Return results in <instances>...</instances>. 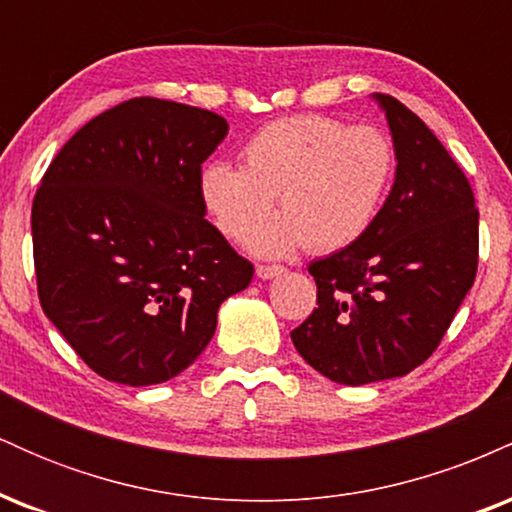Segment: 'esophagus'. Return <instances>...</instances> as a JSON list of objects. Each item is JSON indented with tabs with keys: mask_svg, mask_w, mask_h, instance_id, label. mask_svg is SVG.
I'll use <instances>...</instances> for the list:
<instances>
[{
	"mask_svg": "<svg viewBox=\"0 0 512 512\" xmlns=\"http://www.w3.org/2000/svg\"><path fill=\"white\" fill-rule=\"evenodd\" d=\"M255 272H257V276H260V279H274V276L284 274L286 269L279 267V264H257Z\"/></svg>",
	"mask_w": 512,
	"mask_h": 512,
	"instance_id": "esophagus-1",
	"label": "esophagus"
}]
</instances>
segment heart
I'll use <instances>...</instances> for the list:
<instances>
[{"label":"heart","mask_w":512,"mask_h":512,"mask_svg":"<svg viewBox=\"0 0 512 512\" xmlns=\"http://www.w3.org/2000/svg\"><path fill=\"white\" fill-rule=\"evenodd\" d=\"M395 144L383 129L325 115L269 122L243 146V168L204 166L199 197L216 228L245 240L272 211L279 214L250 238L257 255L281 257L308 245L334 252L354 245L378 219L395 178Z\"/></svg>","instance_id":"b5f03b06"}]
</instances>
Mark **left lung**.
Masks as SVG:
<instances>
[{"instance_id": "obj_1", "label": "left lung", "mask_w": 512, "mask_h": 512, "mask_svg": "<svg viewBox=\"0 0 512 512\" xmlns=\"http://www.w3.org/2000/svg\"><path fill=\"white\" fill-rule=\"evenodd\" d=\"M373 98L395 144V185L366 236L310 264L317 308L291 332L317 373L351 387L421 366L479 262V211L462 168L407 105Z\"/></svg>"}]
</instances>
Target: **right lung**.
<instances>
[{
    "label": "right lung",
    "mask_w": 512,
    "mask_h": 512,
    "mask_svg": "<svg viewBox=\"0 0 512 512\" xmlns=\"http://www.w3.org/2000/svg\"><path fill=\"white\" fill-rule=\"evenodd\" d=\"M228 134L211 110L132 98L62 146L33 199L38 296L110 383L158 385L197 361L255 267L204 219L202 163Z\"/></svg>",
    "instance_id": "add662e5"
}]
</instances>
